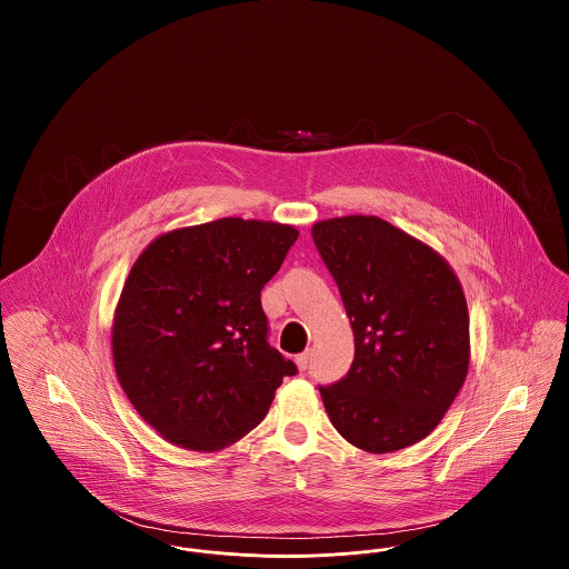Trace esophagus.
Masks as SVG:
<instances>
[{
    "instance_id": "esophagus-1",
    "label": "esophagus",
    "mask_w": 569,
    "mask_h": 569,
    "mask_svg": "<svg viewBox=\"0 0 569 569\" xmlns=\"http://www.w3.org/2000/svg\"><path fill=\"white\" fill-rule=\"evenodd\" d=\"M309 358H311V353L309 352L298 353L297 358H295L298 371H307V367H309Z\"/></svg>"
}]
</instances>
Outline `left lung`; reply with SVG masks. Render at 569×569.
<instances>
[{"label":"left lung","instance_id":"obj_1","mask_svg":"<svg viewBox=\"0 0 569 569\" xmlns=\"http://www.w3.org/2000/svg\"><path fill=\"white\" fill-rule=\"evenodd\" d=\"M353 330L348 376L320 386L332 427L352 446L386 455L441 422L469 371V311L441 253L376 216L313 223Z\"/></svg>","mask_w":569,"mask_h":569}]
</instances>
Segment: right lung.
I'll list each match as a JSON object with an SVG mask.
<instances>
[{
  "label": "right lung",
  "instance_id": "obj_1",
  "mask_svg": "<svg viewBox=\"0 0 569 569\" xmlns=\"http://www.w3.org/2000/svg\"><path fill=\"white\" fill-rule=\"evenodd\" d=\"M298 230L221 217L163 232L128 274L112 318L117 379L166 441L217 452L256 429L297 365L269 346L260 292Z\"/></svg>",
  "mask_w": 569,
  "mask_h": 569
}]
</instances>
